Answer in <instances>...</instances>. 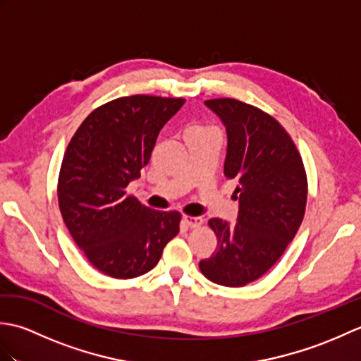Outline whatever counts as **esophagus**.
<instances>
[{
  "instance_id": "34e87169",
  "label": "esophagus",
  "mask_w": 361,
  "mask_h": 361,
  "mask_svg": "<svg viewBox=\"0 0 361 361\" xmlns=\"http://www.w3.org/2000/svg\"><path fill=\"white\" fill-rule=\"evenodd\" d=\"M183 221H185L189 228H198L203 224V220L200 217H190V216H183Z\"/></svg>"
}]
</instances>
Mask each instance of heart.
I'll list each match as a JSON object with an SVG mask.
<instances>
[{"label":"heart","mask_w":361,"mask_h":361,"mask_svg":"<svg viewBox=\"0 0 361 361\" xmlns=\"http://www.w3.org/2000/svg\"><path fill=\"white\" fill-rule=\"evenodd\" d=\"M204 130H209V128L202 127V126H194V127H190V128L188 130L186 135H189V133H198V132H204Z\"/></svg>","instance_id":"b5f03b06"}]
</instances>
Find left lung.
Returning a JSON list of instances; mask_svg holds the SVG:
<instances>
[{
  "label": "left lung",
  "mask_w": 361,
  "mask_h": 361,
  "mask_svg": "<svg viewBox=\"0 0 361 361\" xmlns=\"http://www.w3.org/2000/svg\"><path fill=\"white\" fill-rule=\"evenodd\" d=\"M226 128L225 176L237 181L234 225L211 219L217 248L200 260L214 283L242 287L278 262L293 240L307 203V176L288 133L270 114L235 99L204 102Z\"/></svg>",
  "instance_id": "8db88e82"
}]
</instances>
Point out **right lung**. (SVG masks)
<instances>
[{"instance_id": "obj_1", "label": "right lung", "mask_w": 361, "mask_h": 361, "mask_svg": "<svg viewBox=\"0 0 361 361\" xmlns=\"http://www.w3.org/2000/svg\"><path fill=\"white\" fill-rule=\"evenodd\" d=\"M185 99L128 96L101 105L71 137L59 175V208L99 271L132 279L150 271L180 231L176 211L150 209L127 186L149 164L159 130Z\"/></svg>"}]
</instances>
